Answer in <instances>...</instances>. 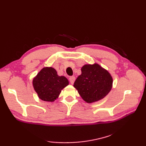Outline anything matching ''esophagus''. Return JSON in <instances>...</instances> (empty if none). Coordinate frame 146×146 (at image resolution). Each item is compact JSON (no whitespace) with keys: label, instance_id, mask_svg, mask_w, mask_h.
<instances>
[{"label":"esophagus","instance_id":"esophagus-1","mask_svg":"<svg viewBox=\"0 0 146 146\" xmlns=\"http://www.w3.org/2000/svg\"><path fill=\"white\" fill-rule=\"evenodd\" d=\"M75 80H76V77H74V76L70 77L69 78V82H70V83L72 84H72H74Z\"/></svg>","mask_w":146,"mask_h":146}]
</instances>
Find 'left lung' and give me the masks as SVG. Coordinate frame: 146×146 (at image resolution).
I'll use <instances>...</instances> for the list:
<instances>
[{
  "label": "left lung",
  "mask_w": 146,
  "mask_h": 146,
  "mask_svg": "<svg viewBox=\"0 0 146 146\" xmlns=\"http://www.w3.org/2000/svg\"><path fill=\"white\" fill-rule=\"evenodd\" d=\"M82 74L74 84L82 98L87 103L104 99L113 86V78L107 70L98 63L85 64Z\"/></svg>",
  "instance_id": "obj_1"
}]
</instances>
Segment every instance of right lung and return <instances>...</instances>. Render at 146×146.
Here are the masks:
<instances>
[{
    "instance_id": "obj_1",
    "label": "right lung",
    "mask_w": 146,
    "mask_h": 146,
    "mask_svg": "<svg viewBox=\"0 0 146 146\" xmlns=\"http://www.w3.org/2000/svg\"><path fill=\"white\" fill-rule=\"evenodd\" d=\"M69 85L64 76H59L52 67H45L33 78V86L38 98L46 102H54L64 88Z\"/></svg>"
}]
</instances>
